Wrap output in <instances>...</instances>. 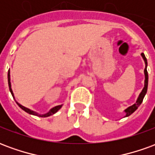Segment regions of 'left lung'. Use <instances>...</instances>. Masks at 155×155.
Here are the masks:
<instances>
[{
  "mask_svg": "<svg viewBox=\"0 0 155 155\" xmlns=\"http://www.w3.org/2000/svg\"><path fill=\"white\" fill-rule=\"evenodd\" d=\"M141 55H142V57H143V61H144V63H145V68H144V76H145V80H144V87L142 90V91L140 92V95H139V97L137 99L136 103L135 104H134L133 105H131L130 107H128L124 110L125 112V116L124 117H128L130 116V114H133L134 111L136 110L138 107L140 106L141 103L143 102V100L144 96H145V94L147 93V89H148V80H149V76H148V71H147V65H148V63H147V59L145 57V55L143 53H141Z\"/></svg>",
  "mask_w": 155,
  "mask_h": 155,
  "instance_id": "1",
  "label": "left lung"
}]
</instances>
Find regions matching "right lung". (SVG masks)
Here are the masks:
<instances>
[{"mask_svg":"<svg viewBox=\"0 0 155 155\" xmlns=\"http://www.w3.org/2000/svg\"><path fill=\"white\" fill-rule=\"evenodd\" d=\"M8 84H9V89H10V91H11V93H12V96L14 97V94H13V91H12V84H11V77H10V71H8ZM17 103V104L19 105V107L21 108L22 110L24 111H25L26 113H28V114H33V115H36V116H39V117H48V116H51V115H52V114H55L56 112H57L60 109H61V107H62V104H61V105H57V106H55V107L52 108L51 110L49 111L48 113H46V114H39L38 113H36V112H35V111L33 110H31L30 109H28V108L25 107V106H23V105H21V104H20L18 103V102H16Z\"/></svg>","mask_w":155,"mask_h":155,"instance_id":"1","label":"right lung"}]
</instances>
